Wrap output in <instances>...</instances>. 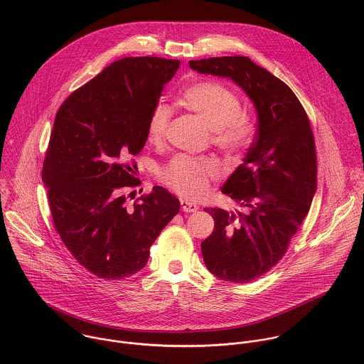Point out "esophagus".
Instances as JSON below:
<instances>
[{
	"instance_id": "1",
	"label": "esophagus",
	"mask_w": 364,
	"mask_h": 364,
	"mask_svg": "<svg viewBox=\"0 0 364 364\" xmlns=\"http://www.w3.org/2000/svg\"><path fill=\"white\" fill-rule=\"evenodd\" d=\"M181 208H182L183 211H186V213H193V211H196L199 208V206L192 203V202H189V200H181Z\"/></svg>"
}]
</instances>
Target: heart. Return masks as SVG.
I'll return each mask as SVG.
<instances>
[{"label": "heart", "mask_w": 364, "mask_h": 364, "mask_svg": "<svg viewBox=\"0 0 364 364\" xmlns=\"http://www.w3.org/2000/svg\"><path fill=\"white\" fill-rule=\"evenodd\" d=\"M179 102L196 113L210 127L213 143L224 153L235 156L247 150L254 139L255 126L248 113L241 110L238 95L217 81H199L188 85L179 95ZM169 112L156 105L151 110L146 136L150 144L164 141ZM218 175V164L213 158L178 156L161 168L159 178L172 191L186 199H199L208 193L210 181Z\"/></svg>", "instance_id": "obj_1"}]
</instances>
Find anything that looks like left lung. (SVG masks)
Listing matches in <instances>:
<instances>
[{
	"label": "left lung",
	"mask_w": 364,
	"mask_h": 364,
	"mask_svg": "<svg viewBox=\"0 0 364 364\" xmlns=\"http://www.w3.org/2000/svg\"><path fill=\"white\" fill-rule=\"evenodd\" d=\"M189 65L235 82L258 114L254 144L221 188L244 211L206 208L214 230L202 242L214 276L247 283L282 259L311 208L316 156L310 120L294 92L248 57L191 60Z\"/></svg>",
	"instance_id": "1"
}]
</instances>
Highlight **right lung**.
Instances as JSON below:
<instances>
[{"label":"right lung","mask_w":364,"mask_h":364,"mask_svg":"<svg viewBox=\"0 0 364 364\" xmlns=\"http://www.w3.org/2000/svg\"><path fill=\"white\" fill-rule=\"evenodd\" d=\"M179 64L159 57L117 60L55 114L42 171L54 227L78 263L105 280L140 272L181 208L161 186L133 208L120 193L140 183L129 161L143 150L147 119Z\"/></svg>","instance_id":"add662e5"}]
</instances>
